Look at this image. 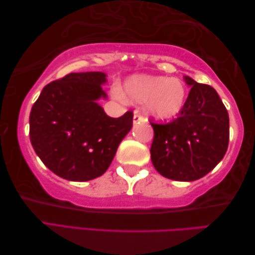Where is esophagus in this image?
Here are the masks:
<instances>
[{
  "mask_svg": "<svg viewBox=\"0 0 255 255\" xmlns=\"http://www.w3.org/2000/svg\"><path fill=\"white\" fill-rule=\"evenodd\" d=\"M145 118L140 115V114L138 112L134 113V116H133V124H138V123H141V122H144Z\"/></svg>",
  "mask_w": 255,
  "mask_h": 255,
  "instance_id": "34e87169",
  "label": "esophagus"
}]
</instances>
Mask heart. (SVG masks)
<instances>
[{
    "instance_id": "1",
    "label": "heart",
    "mask_w": 255,
    "mask_h": 255,
    "mask_svg": "<svg viewBox=\"0 0 255 255\" xmlns=\"http://www.w3.org/2000/svg\"><path fill=\"white\" fill-rule=\"evenodd\" d=\"M115 94L123 99L118 90ZM125 95L139 103L148 102V110L153 116L166 119L176 116L186 101V89L177 79L134 75L125 83Z\"/></svg>"
}]
</instances>
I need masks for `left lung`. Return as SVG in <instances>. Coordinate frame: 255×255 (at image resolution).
<instances>
[{
	"instance_id": "left-lung-1",
	"label": "left lung",
	"mask_w": 255,
	"mask_h": 255,
	"mask_svg": "<svg viewBox=\"0 0 255 255\" xmlns=\"http://www.w3.org/2000/svg\"><path fill=\"white\" fill-rule=\"evenodd\" d=\"M185 82L191 91L177 117L164 124L150 119L154 131L150 153L161 175L191 182L223 160L229 143V115L214 88L189 77Z\"/></svg>"
}]
</instances>
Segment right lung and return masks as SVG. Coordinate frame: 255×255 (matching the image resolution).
I'll return each mask as SVG.
<instances>
[{"label":"right lung","mask_w":255,"mask_h":255,"mask_svg":"<svg viewBox=\"0 0 255 255\" xmlns=\"http://www.w3.org/2000/svg\"><path fill=\"white\" fill-rule=\"evenodd\" d=\"M103 72L70 73L42 89L29 115V138L44 164L68 181L104 174L119 143L132 127L133 114L113 118L96 103L106 99Z\"/></svg>","instance_id":"obj_1"}]
</instances>
